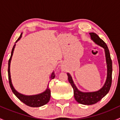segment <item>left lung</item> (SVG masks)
<instances>
[{
	"mask_svg": "<svg viewBox=\"0 0 120 120\" xmlns=\"http://www.w3.org/2000/svg\"><path fill=\"white\" fill-rule=\"evenodd\" d=\"M89 34H90L92 39L96 44L105 49L107 67V77L105 85L103 88L99 90L94 92H82L77 89V87L74 83L70 74L67 73L68 81L74 89V95L75 99L79 103L85 105H94L100 101L109 92L112 82V61L111 59L110 54L108 47L106 43L101 39H100L96 34L91 32V33H89Z\"/></svg>",
	"mask_w": 120,
	"mask_h": 120,
	"instance_id": "8db88e82",
	"label": "left lung"
}]
</instances>
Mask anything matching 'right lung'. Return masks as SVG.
Returning <instances> with one entry per match:
<instances>
[{
    "mask_svg": "<svg viewBox=\"0 0 120 120\" xmlns=\"http://www.w3.org/2000/svg\"><path fill=\"white\" fill-rule=\"evenodd\" d=\"M21 37H22V34L20 35V37L16 41V42L18 41L21 39ZM15 44L13 46V49H12L11 53V56L10 57L9 60H8V81H9V84L10 86V88L11 89L12 92L13 94L16 96V97L21 100L22 103H24L25 105H27V106H30L32 107H40V106H43V105H46L49 102L50 100V90L49 88H47L46 90L44 92L42 93L41 94L37 95H32V96H25V95H23L22 94H19V92L15 90V89L13 87V85L11 83V77H10V61L11 60L12 56H13V51H14V48H15ZM55 77V74L54 72H53L51 75L50 78L51 79H53Z\"/></svg>",
    "mask_w": 120,
    "mask_h": 120,
    "instance_id": "obj_1",
    "label": "right lung"
}]
</instances>
